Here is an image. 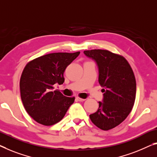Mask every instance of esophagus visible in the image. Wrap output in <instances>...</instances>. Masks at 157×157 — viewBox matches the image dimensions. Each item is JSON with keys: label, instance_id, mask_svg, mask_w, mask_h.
<instances>
[{"label": "esophagus", "instance_id": "esophagus-1", "mask_svg": "<svg viewBox=\"0 0 157 157\" xmlns=\"http://www.w3.org/2000/svg\"><path fill=\"white\" fill-rule=\"evenodd\" d=\"M76 100L77 101H85V99H81V98H79V97H76Z\"/></svg>", "mask_w": 157, "mask_h": 157}]
</instances>
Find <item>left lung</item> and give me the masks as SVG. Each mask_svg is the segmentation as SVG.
Listing matches in <instances>:
<instances>
[{"label": "left lung", "mask_w": 157, "mask_h": 157, "mask_svg": "<svg viewBox=\"0 0 157 157\" xmlns=\"http://www.w3.org/2000/svg\"><path fill=\"white\" fill-rule=\"evenodd\" d=\"M99 69V82L103 89V101L97 111L90 115L92 122L103 130L121 124L129 115L136 96V80L127 60L107 50L85 51Z\"/></svg>", "instance_id": "left-lung-1"}]
</instances>
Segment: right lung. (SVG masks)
<instances>
[{
  "mask_svg": "<svg viewBox=\"0 0 157 157\" xmlns=\"http://www.w3.org/2000/svg\"><path fill=\"white\" fill-rule=\"evenodd\" d=\"M79 53H49L25 67L20 82L21 99L28 114L37 123L47 126L58 123L74 103L75 97H65L53 90V85L64 82L65 69Z\"/></svg>",
  "mask_w": 157,
  "mask_h": 157,
  "instance_id": "1",
  "label": "right lung"
}]
</instances>
